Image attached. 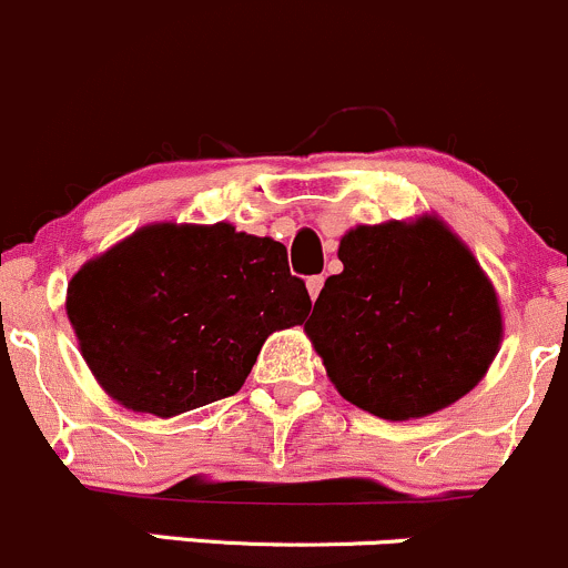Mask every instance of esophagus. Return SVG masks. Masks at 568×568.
I'll list each match as a JSON object with an SVG mask.
<instances>
[{
	"instance_id": "obj_1",
	"label": "esophagus",
	"mask_w": 568,
	"mask_h": 568,
	"mask_svg": "<svg viewBox=\"0 0 568 568\" xmlns=\"http://www.w3.org/2000/svg\"><path fill=\"white\" fill-rule=\"evenodd\" d=\"M306 286H308V295H312V301H317V295L323 292V286H325V276H308Z\"/></svg>"
}]
</instances>
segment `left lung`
<instances>
[{"mask_svg":"<svg viewBox=\"0 0 568 568\" xmlns=\"http://www.w3.org/2000/svg\"><path fill=\"white\" fill-rule=\"evenodd\" d=\"M338 260L344 271L325 282L306 333L344 399L407 420L484 377L503 333L498 297L440 221L349 230Z\"/></svg>","mask_w":568,"mask_h":568,"instance_id":"left-lung-1","label":"left lung"}]
</instances>
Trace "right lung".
<instances>
[{"label":"right lung","instance_id":"add662e5","mask_svg":"<svg viewBox=\"0 0 568 568\" xmlns=\"http://www.w3.org/2000/svg\"><path fill=\"white\" fill-rule=\"evenodd\" d=\"M312 312L286 248L230 224H153L87 262L68 317L98 383L161 418L237 394L273 331Z\"/></svg>","mask_w":568,"mask_h":568}]
</instances>
